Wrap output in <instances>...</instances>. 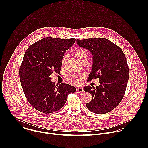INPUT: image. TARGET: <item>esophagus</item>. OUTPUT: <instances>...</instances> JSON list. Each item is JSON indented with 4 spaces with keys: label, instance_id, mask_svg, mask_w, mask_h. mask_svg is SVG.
Instances as JSON below:
<instances>
[{
    "label": "esophagus",
    "instance_id": "34e87169",
    "mask_svg": "<svg viewBox=\"0 0 148 148\" xmlns=\"http://www.w3.org/2000/svg\"><path fill=\"white\" fill-rule=\"evenodd\" d=\"M77 91L78 92H82L84 91V90H83V88L82 87H78L77 88Z\"/></svg>",
    "mask_w": 148,
    "mask_h": 148
}]
</instances>
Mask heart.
Segmentation results:
<instances>
[{
	"mask_svg": "<svg viewBox=\"0 0 148 148\" xmlns=\"http://www.w3.org/2000/svg\"><path fill=\"white\" fill-rule=\"evenodd\" d=\"M75 54L77 58L80 61H82L84 60H88V58H89L88 53L87 51H86L85 50H83V49H77L75 51ZM65 59H66V56L63 57V58L62 59V61H61L62 65H64ZM83 77H84V74H72V75L69 76L68 79L70 81H71V82H73L74 84H78L81 82V78Z\"/></svg>",
	"mask_w": 148,
	"mask_h": 148,
	"instance_id": "1",
	"label": "heart"
}]
</instances>
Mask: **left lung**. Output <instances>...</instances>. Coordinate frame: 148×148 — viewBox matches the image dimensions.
Returning a JSON list of instances; mask_svg holds the SVG:
<instances>
[{
	"label": "left lung",
	"instance_id": "1",
	"mask_svg": "<svg viewBox=\"0 0 148 148\" xmlns=\"http://www.w3.org/2000/svg\"><path fill=\"white\" fill-rule=\"evenodd\" d=\"M77 43L93 56L92 71L88 80L98 78L100 83L96 88L90 86L84 88L92 96L86 106L96 114L108 113L122 101L127 86L130 71L125 54L119 46L105 38L77 39Z\"/></svg>",
	"mask_w": 148,
	"mask_h": 148
}]
</instances>
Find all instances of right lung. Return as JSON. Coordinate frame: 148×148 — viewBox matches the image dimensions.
<instances>
[{"label": "right lung", "mask_w": 148, "mask_h": 148, "mask_svg": "<svg viewBox=\"0 0 148 148\" xmlns=\"http://www.w3.org/2000/svg\"><path fill=\"white\" fill-rule=\"evenodd\" d=\"M75 42V38L46 37L33 43L25 53L19 69L21 85L32 106L45 114L60 110L67 100L68 94L76 88L69 84L58 86L50 77L60 73L64 54Z\"/></svg>", "instance_id": "obj_1"}]
</instances>
